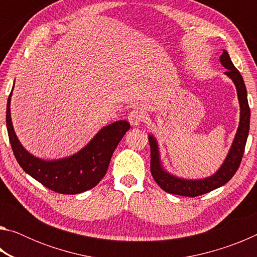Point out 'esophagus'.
<instances>
[{
  "label": "esophagus",
  "mask_w": 257,
  "mask_h": 257,
  "mask_svg": "<svg viewBox=\"0 0 257 257\" xmlns=\"http://www.w3.org/2000/svg\"><path fill=\"white\" fill-rule=\"evenodd\" d=\"M128 120H129L130 124L134 125V127H136V125H139L143 122V121L145 120V116H144V114H143L142 111L134 110L133 112L129 113Z\"/></svg>",
  "instance_id": "obj_1"
}]
</instances>
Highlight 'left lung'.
Segmentation results:
<instances>
[{
	"mask_svg": "<svg viewBox=\"0 0 257 257\" xmlns=\"http://www.w3.org/2000/svg\"><path fill=\"white\" fill-rule=\"evenodd\" d=\"M220 62L227 69L224 73L230 79L233 81L237 89V96L239 101V107H240V118H239V125L233 138L231 147L225 156L223 163L217 169L215 173L212 176L203 178V179H184L173 176L169 173L163 168L161 162L159 144L153 135H149V142L151 146V172L154 180L164 191L175 195H181V196L195 197L199 195L206 194L208 191L214 190L219 187L223 186L231 179L234 173L238 170L241 162V158L245 151L247 137L249 133V120H250V110L247 99V90L242 77L236 67L233 66L231 59L228 52L223 50L222 55L220 56Z\"/></svg>",
	"mask_w": 257,
	"mask_h": 257,
	"instance_id": "obj_1",
	"label": "left lung"
}]
</instances>
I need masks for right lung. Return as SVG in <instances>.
<instances>
[{
  "label": "right lung",
  "mask_w": 257,
  "mask_h": 257,
  "mask_svg": "<svg viewBox=\"0 0 257 257\" xmlns=\"http://www.w3.org/2000/svg\"><path fill=\"white\" fill-rule=\"evenodd\" d=\"M12 90L7 104V129L12 151L23 170L60 194L75 195L96 186L107 171L115 147L130 128L128 121L119 120L103 127L88 144L73 155L58 160H43L30 154L15 133L10 111Z\"/></svg>",
  "instance_id": "right-lung-1"
}]
</instances>
